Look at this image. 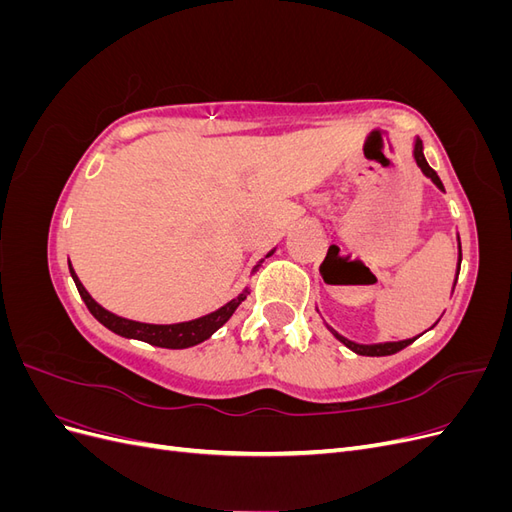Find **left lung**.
I'll list each match as a JSON object with an SVG mask.
<instances>
[{"instance_id":"left-lung-1","label":"left lung","mask_w":512,"mask_h":512,"mask_svg":"<svg viewBox=\"0 0 512 512\" xmlns=\"http://www.w3.org/2000/svg\"><path fill=\"white\" fill-rule=\"evenodd\" d=\"M412 158H414V162H416V166L421 168V173L427 177V179H431V183L436 185L438 190H442L444 192V185H442V181H440V177L436 175V170H433L429 164H427V160H425V153H423V143H421V138H414L412 141ZM457 243H459V265H457V275H459V267H461V241H459V235H457ZM455 284H457V277H455V282H453V290H455ZM327 329L335 335V339H339V342H342L346 348H350L352 352H356V354H361V356H389V354H395V352H399V350H404L406 346H410L414 339L418 337H410V339H399V342H378V344H356V342H352V339H348V337H344V335H339L333 327H329L327 324Z\"/></svg>"}]
</instances>
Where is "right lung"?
<instances>
[{"label": "right lung", "mask_w": 512, "mask_h": 512, "mask_svg": "<svg viewBox=\"0 0 512 512\" xmlns=\"http://www.w3.org/2000/svg\"><path fill=\"white\" fill-rule=\"evenodd\" d=\"M273 252H275V247H273L271 252H267L265 258L273 256ZM265 258H260L256 262V267L252 269V275L258 271V267L262 265V262H265ZM68 267H70L72 280L76 284V290H79L81 299L85 301L91 316H94L100 324H104L108 331H113V333H117L121 337L138 339V342H147L151 346L170 348V350L192 348V346H196L200 342H205V339H209L220 327H224V324L230 320V316L237 312V307L245 301L247 294H250V288L245 286L235 299H230L228 303H224L222 307H218L211 314H205V316L194 318V320H185V322L151 324V322H138V320H130V318H123V316H117L113 312H108V309L102 307L94 297H91V294L87 292V288L81 284L79 275L74 273V269L70 265V260H68Z\"/></svg>", "instance_id": "right-lung-1"}]
</instances>
